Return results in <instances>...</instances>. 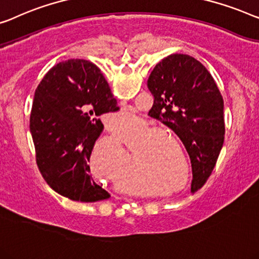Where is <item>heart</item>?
<instances>
[{
	"label": "heart",
	"instance_id": "b5f03b06",
	"mask_svg": "<svg viewBox=\"0 0 259 259\" xmlns=\"http://www.w3.org/2000/svg\"><path fill=\"white\" fill-rule=\"evenodd\" d=\"M122 142L138 156L141 178L161 188H167L163 190L164 195L174 194L188 183L192 173L189 160L183 157L182 163L173 153L170 144L173 142L181 147L180 142L163 133H156L155 128L140 118H136V121L131 120L127 126L121 123L113 130V136L93 146L90 153V166L95 174L100 175L115 167L119 157L123 155ZM138 193L148 192L141 188Z\"/></svg>",
	"mask_w": 259,
	"mask_h": 259
}]
</instances>
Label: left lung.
I'll return each mask as SVG.
<instances>
[{"label": "left lung", "instance_id": "obj_1", "mask_svg": "<svg viewBox=\"0 0 259 259\" xmlns=\"http://www.w3.org/2000/svg\"><path fill=\"white\" fill-rule=\"evenodd\" d=\"M147 86L154 97L148 114L181 139L192 162V192H197L210 176L224 142L220 90L202 63L183 54L157 63Z\"/></svg>", "mask_w": 259, "mask_h": 259}]
</instances>
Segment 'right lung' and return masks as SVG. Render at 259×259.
<instances>
[{
  "mask_svg": "<svg viewBox=\"0 0 259 259\" xmlns=\"http://www.w3.org/2000/svg\"><path fill=\"white\" fill-rule=\"evenodd\" d=\"M118 110L107 81L91 62L69 59L48 71L33 97L30 132L37 166L56 193L88 203L111 196L95 182L89 161L104 128L99 117Z\"/></svg>",
  "mask_w": 259,
  "mask_h": 259,
  "instance_id": "1",
  "label": "right lung"
}]
</instances>
